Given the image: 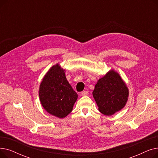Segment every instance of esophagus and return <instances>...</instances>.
<instances>
[{
  "instance_id": "esophagus-1",
  "label": "esophagus",
  "mask_w": 158,
  "mask_h": 158,
  "mask_svg": "<svg viewBox=\"0 0 158 158\" xmlns=\"http://www.w3.org/2000/svg\"><path fill=\"white\" fill-rule=\"evenodd\" d=\"M88 91H83V92H81V95L82 96H86V95H88Z\"/></svg>"
}]
</instances>
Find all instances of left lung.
Instances as JSON below:
<instances>
[{"label": "left lung", "instance_id": "1", "mask_svg": "<svg viewBox=\"0 0 158 158\" xmlns=\"http://www.w3.org/2000/svg\"><path fill=\"white\" fill-rule=\"evenodd\" d=\"M92 94L99 111L111 116L126 106L129 89L119 73L111 69L98 80Z\"/></svg>", "mask_w": 158, "mask_h": 158}]
</instances>
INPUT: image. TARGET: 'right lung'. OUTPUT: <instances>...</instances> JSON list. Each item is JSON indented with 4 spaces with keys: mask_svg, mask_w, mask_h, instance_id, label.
<instances>
[{
    "mask_svg": "<svg viewBox=\"0 0 158 158\" xmlns=\"http://www.w3.org/2000/svg\"><path fill=\"white\" fill-rule=\"evenodd\" d=\"M64 72L58 63L52 66L44 76L39 89L44 109L60 118L71 113L78 97L66 79Z\"/></svg>",
    "mask_w": 158,
    "mask_h": 158,
    "instance_id": "1",
    "label": "right lung"
}]
</instances>
